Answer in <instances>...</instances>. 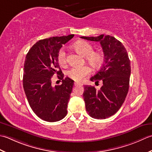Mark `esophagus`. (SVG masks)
Masks as SVG:
<instances>
[{"label": "esophagus", "instance_id": "esophagus-1", "mask_svg": "<svg viewBox=\"0 0 152 152\" xmlns=\"http://www.w3.org/2000/svg\"><path fill=\"white\" fill-rule=\"evenodd\" d=\"M74 85H75V86H82L83 85L82 83H77V82H75V83H74Z\"/></svg>", "mask_w": 152, "mask_h": 152}]
</instances>
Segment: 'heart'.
<instances>
[{"label": "heart", "mask_w": 152, "mask_h": 152, "mask_svg": "<svg viewBox=\"0 0 152 152\" xmlns=\"http://www.w3.org/2000/svg\"><path fill=\"white\" fill-rule=\"evenodd\" d=\"M76 50L86 56V60L92 66L98 67L103 62L104 57L102 53L94 51V47L91 44L86 41H78L75 44ZM58 63L64 66L67 63V57L64 48H61L58 54ZM91 73V67L88 66L73 67L67 71V75L69 78L77 81H81Z\"/></svg>", "instance_id": "b5f03b06"}]
</instances>
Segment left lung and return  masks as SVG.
I'll return each mask as SVG.
<instances>
[{
  "mask_svg": "<svg viewBox=\"0 0 152 152\" xmlns=\"http://www.w3.org/2000/svg\"><path fill=\"white\" fill-rule=\"evenodd\" d=\"M88 41L100 42L104 54V64L91 81L102 82L100 90L84 86L86 110L92 118L104 119L115 114L123 104L129 88L131 63L125 46L115 37L100 35L81 37Z\"/></svg>",
  "mask_w": 152,
  "mask_h": 152,
  "instance_id": "8db88e82",
  "label": "left lung"
}]
</instances>
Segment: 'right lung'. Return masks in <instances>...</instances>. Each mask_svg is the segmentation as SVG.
I'll return each instance as SVG.
<instances>
[{"label": "right lung", "instance_id": "obj_1", "mask_svg": "<svg viewBox=\"0 0 152 152\" xmlns=\"http://www.w3.org/2000/svg\"><path fill=\"white\" fill-rule=\"evenodd\" d=\"M74 37L69 35L40 40L27 54L24 63L23 86L30 107L39 118L58 121L66 116L67 104L74 81L64 75L59 66L58 52ZM55 74L62 85H51Z\"/></svg>", "mask_w": 152, "mask_h": 152}]
</instances>
